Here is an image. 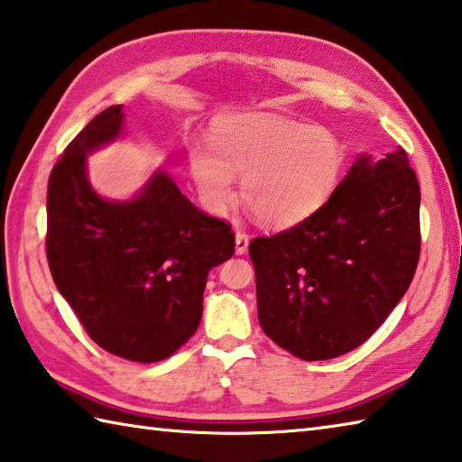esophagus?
Here are the masks:
<instances>
[{
	"label": "esophagus",
	"instance_id": "obj_1",
	"mask_svg": "<svg viewBox=\"0 0 462 462\" xmlns=\"http://www.w3.org/2000/svg\"><path fill=\"white\" fill-rule=\"evenodd\" d=\"M248 250V236L244 232H236V254H244Z\"/></svg>",
	"mask_w": 462,
	"mask_h": 462
}]
</instances>
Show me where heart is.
Returning a JSON list of instances; mask_svg holds the SVG:
<instances>
[{
  "mask_svg": "<svg viewBox=\"0 0 462 462\" xmlns=\"http://www.w3.org/2000/svg\"><path fill=\"white\" fill-rule=\"evenodd\" d=\"M210 148L189 150V171L214 216L234 200V180L256 218L286 228L320 210L337 188L345 150L330 130L274 114L226 116L212 125Z\"/></svg>",
  "mask_w": 462,
  "mask_h": 462,
  "instance_id": "1",
  "label": "heart"
}]
</instances>
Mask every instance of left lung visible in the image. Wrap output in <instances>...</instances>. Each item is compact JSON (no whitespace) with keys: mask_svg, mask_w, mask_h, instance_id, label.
Listing matches in <instances>:
<instances>
[{"mask_svg":"<svg viewBox=\"0 0 462 462\" xmlns=\"http://www.w3.org/2000/svg\"><path fill=\"white\" fill-rule=\"evenodd\" d=\"M420 188L402 148L358 153L328 202L291 230L250 242L258 320L302 360L355 350L412 282Z\"/></svg>","mask_w":462,"mask_h":462,"instance_id":"1","label":"left lung"}]
</instances>
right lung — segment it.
<instances>
[{
    "instance_id": "right-lung-1",
    "label": "right lung",
    "mask_w": 462,
    "mask_h": 462,
    "mask_svg": "<svg viewBox=\"0 0 462 462\" xmlns=\"http://www.w3.org/2000/svg\"><path fill=\"white\" fill-rule=\"evenodd\" d=\"M124 107L97 114L48 182V262L60 294L96 345L158 363L200 327L208 273L234 254L230 226L158 168L128 200L97 194L88 156L125 135Z\"/></svg>"
}]
</instances>
